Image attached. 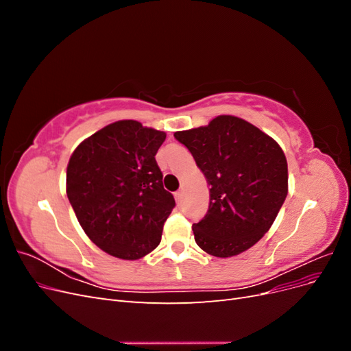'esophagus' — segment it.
<instances>
[{
	"label": "esophagus",
	"instance_id": "esophagus-1",
	"mask_svg": "<svg viewBox=\"0 0 351 351\" xmlns=\"http://www.w3.org/2000/svg\"><path fill=\"white\" fill-rule=\"evenodd\" d=\"M174 197H176L177 205H182V202H183V192H182V190H178V192H176Z\"/></svg>",
	"mask_w": 351,
	"mask_h": 351
}]
</instances>
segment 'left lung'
Returning a JSON list of instances; mask_svg holds the SVG:
<instances>
[{
  "label": "left lung",
  "instance_id": "8db88e82",
  "mask_svg": "<svg viewBox=\"0 0 351 351\" xmlns=\"http://www.w3.org/2000/svg\"><path fill=\"white\" fill-rule=\"evenodd\" d=\"M174 137L193 155L210 186L206 215L192 227L197 246L218 258L252 247L271 228L289 192L280 145L232 115Z\"/></svg>",
  "mask_w": 351,
  "mask_h": 351
}]
</instances>
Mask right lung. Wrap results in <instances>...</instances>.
Here are the masks:
<instances>
[{"label":"right lung","instance_id":"obj_1","mask_svg":"<svg viewBox=\"0 0 351 351\" xmlns=\"http://www.w3.org/2000/svg\"><path fill=\"white\" fill-rule=\"evenodd\" d=\"M165 133L121 120L83 141L67 167V196L82 228L99 249L134 261L161 243L176 206L155 155Z\"/></svg>","mask_w":351,"mask_h":351}]
</instances>
